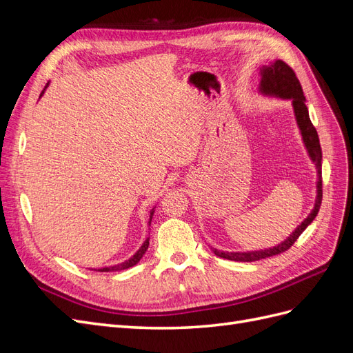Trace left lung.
Masks as SVG:
<instances>
[{
	"mask_svg": "<svg viewBox=\"0 0 353 353\" xmlns=\"http://www.w3.org/2000/svg\"><path fill=\"white\" fill-rule=\"evenodd\" d=\"M259 74H261V81H259L258 92L261 95L270 99L292 101L294 119L299 128V132H301V137H302V143L306 148L309 159H311V162L316 168V184H315L316 197H315V203L311 213H309V215L299 223L290 236H288L284 241L275 244L274 248L261 249V250H249V252H223L218 249H212L213 253L219 256V258L236 261V262H254L259 259L270 258V256L280 254L287 249H290L293 243L299 239V236H301L309 223H311L318 215V210H319V206H321V200H323V178H321L323 152H321V145H319V138H318L316 130L314 128L311 119H309L306 99L303 95L301 82H299V79L296 78L292 68L287 66L281 60H275L270 63L268 66H261Z\"/></svg>",
	"mask_w": 353,
	"mask_h": 353,
	"instance_id": "left-lung-1",
	"label": "left lung"
}]
</instances>
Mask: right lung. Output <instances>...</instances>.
I'll return each mask as SVG.
<instances>
[{"instance_id":"right-lung-1","label":"right lung","mask_w":353,"mask_h":353,"mask_svg":"<svg viewBox=\"0 0 353 353\" xmlns=\"http://www.w3.org/2000/svg\"><path fill=\"white\" fill-rule=\"evenodd\" d=\"M50 85V82L46 85V88L42 90V92H41V95L39 97H42V95H44V92H46V90H47V87ZM154 209L156 208H153L152 210H150V221H148V225H150L152 223V218H153V213H154ZM148 241H150V237H147L145 239V241L141 244V248L138 249L130 259H126V261H123V262H121V263H116V265H110V266H103V268H91L92 271H97V272H112V271H122V270H128V268H131V266H134V265H137L138 262H140V259L143 258V254L145 253V250L148 249Z\"/></svg>"}]
</instances>
